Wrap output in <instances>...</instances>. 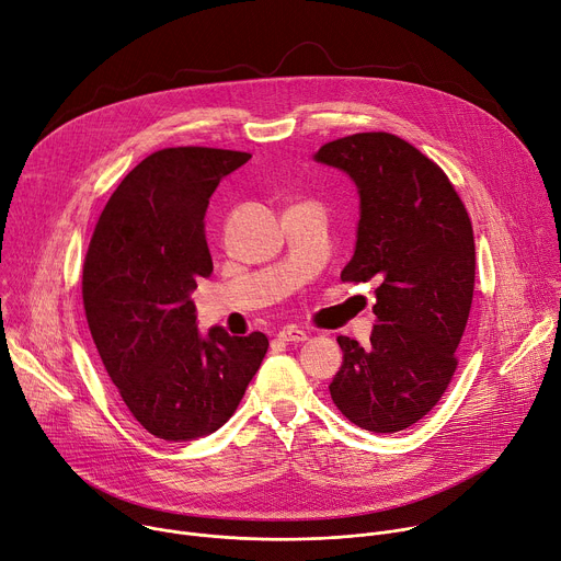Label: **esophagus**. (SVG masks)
Here are the masks:
<instances>
[{"mask_svg": "<svg viewBox=\"0 0 561 561\" xmlns=\"http://www.w3.org/2000/svg\"><path fill=\"white\" fill-rule=\"evenodd\" d=\"M277 339L279 341H284V343H302V341H307V331H302V329H297V327H284L279 333H277Z\"/></svg>", "mask_w": 561, "mask_h": 561, "instance_id": "esophagus-1", "label": "esophagus"}]
</instances>
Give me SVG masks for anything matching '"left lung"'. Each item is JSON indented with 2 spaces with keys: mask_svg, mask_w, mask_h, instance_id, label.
I'll return each mask as SVG.
<instances>
[{
  "mask_svg": "<svg viewBox=\"0 0 561 561\" xmlns=\"http://www.w3.org/2000/svg\"><path fill=\"white\" fill-rule=\"evenodd\" d=\"M313 160L347 173L358 192L356 248L341 279L377 284L379 324L367 347L339 335L343 365L329 392L352 424L397 433L428 413L456 371L476 277L471 220L444 171L397 135H350Z\"/></svg>",
  "mask_w": 561,
  "mask_h": 561,
  "instance_id": "left-lung-1",
  "label": "left lung"
}]
</instances>
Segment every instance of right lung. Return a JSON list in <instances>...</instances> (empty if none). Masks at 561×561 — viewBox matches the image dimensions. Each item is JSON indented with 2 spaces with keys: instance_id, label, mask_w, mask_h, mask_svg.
Masks as SVG:
<instances>
[{
  "instance_id": "add662e5",
  "label": "right lung",
  "mask_w": 561,
  "mask_h": 561,
  "mask_svg": "<svg viewBox=\"0 0 561 561\" xmlns=\"http://www.w3.org/2000/svg\"><path fill=\"white\" fill-rule=\"evenodd\" d=\"M252 156L178 146L141 160L99 216L83 266L94 345L133 417L169 442L226 424L268 352L261 331L198 329L192 293L211 273L205 211Z\"/></svg>"
}]
</instances>
